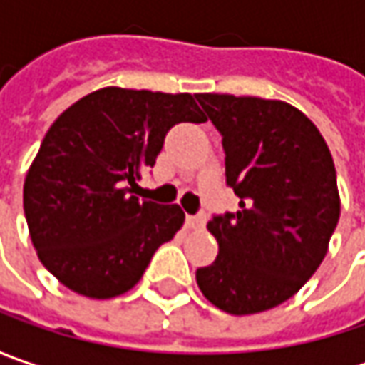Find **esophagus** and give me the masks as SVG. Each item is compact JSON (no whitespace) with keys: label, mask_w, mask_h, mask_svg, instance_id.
<instances>
[{"label":"esophagus","mask_w":365,"mask_h":365,"mask_svg":"<svg viewBox=\"0 0 365 365\" xmlns=\"http://www.w3.org/2000/svg\"><path fill=\"white\" fill-rule=\"evenodd\" d=\"M185 221H187V227H190V230H197V227H203L207 217H205V213H197V215H187Z\"/></svg>","instance_id":"34e87169"}]
</instances>
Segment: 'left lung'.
<instances>
[{
    "label": "left lung",
    "instance_id": "left-lung-1",
    "mask_svg": "<svg viewBox=\"0 0 365 365\" xmlns=\"http://www.w3.org/2000/svg\"><path fill=\"white\" fill-rule=\"evenodd\" d=\"M225 152L235 213L213 215L219 254L197 270L205 299L230 315H252L297 294L327 254L339 221L337 175L315 123L284 101L195 95Z\"/></svg>",
    "mask_w": 365,
    "mask_h": 365
}]
</instances>
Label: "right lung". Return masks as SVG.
<instances>
[{
	"mask_svg": "<svg viewBox=\"0 0 365 365\" xmlns=\"http://www.w3.org/2000/svg\"><path fill=\"white\" fill-rule=\"evenodd\" d=\"M182 121H207L190 93L106 87L50 125L26 175L24 213L38 258L64 287L89 299L120 297L182 227L178 205L133 195Z\"/></svg>",
	"mask_w": 365,
	"mask_h": 365,
	"instance_id": "obj_1",
	"label": "right lung"
}]
</instances>
